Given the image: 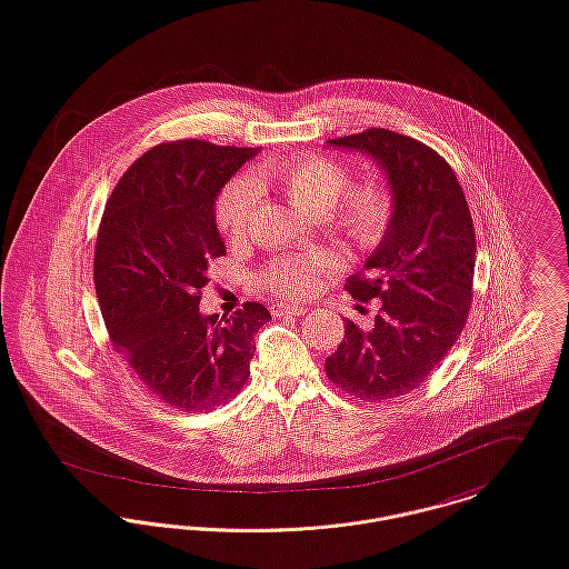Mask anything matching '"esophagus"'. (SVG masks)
<instances>
[{"label":"esophagus","instance_id":"esophagus-1","mask_svg":"<svg viewBox=\"0 0 569 569\" xmlns=\"http://www.w3.org/2000/svg\"><path fill=\"white\" fill-rule=\"evenodd\" d=\"M273 312L280 317V315H305L309 312L307 305H278Z\"/></svg>","mask_w":569,"mask_h":569}]
</instances>
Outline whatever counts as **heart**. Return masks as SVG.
Here are the masks:
<instances>
[{
  "mask_svg": "<svg viewBox=\"0 0 569 569\" xmlns=\"http://www.w3.org/2000/svg\"><path fill=\"white\" fill-rule=\"evenodd\" d=\"M269 176L293 207L310 214H330L352 182L346 167L315 156L284 162L271 169ZM257 182L241 178L221 193L217 223L226 237L237 239L248 230L257 208ZM391 217L393 202L389 191L373 182L352 189L335 211L337 228L359 248L378 246L389 230ZM332 267L335 259L323 252L276 260L262 273V284L280 296H307L317 287L321 273Z\"/></svg>",
  "mask_w": 569,
  "mask_h": 569,
  "instance_id": "b5f03b06",
  "label": "heart"
}]
</instances>
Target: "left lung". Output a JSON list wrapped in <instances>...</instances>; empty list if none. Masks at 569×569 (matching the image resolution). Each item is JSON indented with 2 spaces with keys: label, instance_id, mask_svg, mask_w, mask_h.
<instances>
[{
  "label": "left lung",
  "instance_id": "8db88e82",
  "mask_svg": "<svg viewBox=\"0 0 569 569\" xmlns=\"http://www.w3.org/2000/svg\"><path fill=\"white\" fill-rule=\"evenodd\" d=\"M367 156L393 202L387 234L346 289L382 302L373 326L346 319V337L326 359L328 378L361 400L405 396L437 367L466 326L476 237L452 167L411 137L371 128L326 141Z\"/></svg>",
  "mask_w": 569,
  "mask_h": 569
}]
</instances>
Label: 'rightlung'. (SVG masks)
I'll list each match as a JSON object with an SVG mask.
<instances>
[{
	"label": "right lung",
	"instance_id": "1",
	"mask_svg": "<svg viewBox=\"0 0 569 569\" xmlns=\"http://www.w3.org/2000/svg\"><path fill=\"white\" fill-rule=\"evenodd\" d=\"M259 148L173 141L141 156L103 208L96 291L112 343L164 405L210 411L250 376L254 335L271 315L248 302L202 315L210 262L226 254L217 200Z\"/></svg>",
	"mask_w": 569,
	"mask_h": 569
}]
</instances>
